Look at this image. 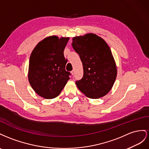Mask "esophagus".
<instances>
[{
	"label": "esophagus",
	"mask_w": 149,
	"mask_h": 149,
	"mask_svg": "<svg viewBox=\"0 0 149 149\" xmlns=\"http://www.w3.org/2000/svg\"><path fill=\"white\" fill-rule=\"evenodd\" d=\"M71 74H72V75H74V70H72L71 72Z\"/></svg>",
	"instance_id": "1"
}]
</instances>
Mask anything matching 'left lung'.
I'll return each mask as SVG.
<instances>
[{
	"instance_id": "8db88e82",
	"label": "left lung",
	"mask_w": 149,
	"mask_h": 149,
	"mask_svg": "<svg viewBox=\"0 0 149 149\" xmlns=\"http://www.w3.org/2000/svg\"><path fill=\"white\" fill-rule=\"evenodd\" d=\"M72 46L79 54L84 75L75 84L85 95L99 99L107 95L116 81L117 69L109 46L93 33L72 38Z\"/></svg>"
}]
</instances>
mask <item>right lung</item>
Segmentation results:
<instances>
[{
  "label": "right lung",
  "mask_w": 149,
  "mask_h": 149,
  "mask_svg": "<svg viewBox=\"0 0 149 149\" xmlns=\"http://www.w3.org/2000/svg\"><path fill=\"white\" fill-rule=\"evenodd\" d=\"M69 37H47L38 43L30 57L28 79L33 90L46 99L57 97L70 79L65 70L63 51Z\"/></svg>",
  "instance_id": "1"
}]
</instances>
